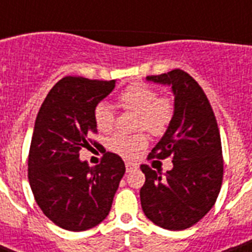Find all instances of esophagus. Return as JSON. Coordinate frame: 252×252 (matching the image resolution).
Listing matches in <instances>:
<instances>
[{
	"instance_id": "34e87169",
	"label": "esophagus",
	"mask_w": 252,
	"mask_h": 252,
	"mask_svg": "<svg viewBox=\"0 0 252 252\" xmlns=\"http://www.w3.org/2000/svg\"><path fill=\"white\" fill-rule=\"evenodd\" d=\"M137 167H138L137 163H133V162H126V172L134 171V170H137Z\"/></svg>"
}]
</instances>
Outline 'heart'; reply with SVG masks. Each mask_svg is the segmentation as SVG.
Returning a JSON list of instances; mask_svg holds the SVG:
<instances>
[{
	"mask_svg": "<svg viewBox=\"0 0 252 252\" xmlns=\"http://www.w3.org/2000/svg\"><path fill=\"white\" fill-rule=\"evenodd\" d=\"M119 104L124 110L137 112V129H145L153 136H161L167 130L174 118L175 106L170 96H158V91L142 82L130 84L119 94ZM93 118L98 130L108 133L114 129L115 111L108 102H99L93 110ZM144 133H116L107 140V148L123 157L130 158L146 145Z\"/></svg>",
	"mask_w": 252,
	"mask_h": 252,
	"instance_id": "obj_1",
	"label": "heart"
}]
</instances>
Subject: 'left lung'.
<instances>
[{"instance_id": "left-lung-1", "label": "left lung", "mask_w": 252, "mask_h": 252, "mask_svg": "<svg viewBox=\"0 0 252 252\" xmlns=\"http://www.w3.org/2000/svg\"><path fill=\"white\" fill-rule=\"evenodd\" d=\"M146 80L171 86L175 112L148 157H171L172 168L162 174L141 165L145 174L140 189L142 211L158 226L184 230L211 211L221 189L223 159L219 126L207 95L187 72L174 69Z\"/></svg>"}]
</instances>
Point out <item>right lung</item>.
Instances as JSON below:
<instances>
[{"label": "right lung", "instance_id": "obj_1", "mask_svg": "<svg viewBox=\"0 0 252 252\" xmlns=\"http://www.w3.org/2000/svg\"><path fill=\"white\" fill-rule=\"evenodd\" d=\"M115 80L64 77L37 112L29 153V182L47 217L65 230L96 226L110 213L126 165L118 154H103L89 167L80 150L91 148L96 133L93 110L114 90Z\"/></svg>", "mask_w": 252, "mask_h": 252}]
</instances>
